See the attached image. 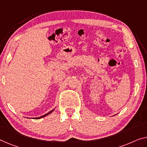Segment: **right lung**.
<instances>
[{
	"label": "right lung",
	"instance_id": "add662e5",
	"mask_svg": "<svg viewBox=\"0 0 147 147\" xmlns=\"http://www.w3.org/2000/svg\"><path fill=\"white\" fill-rule=\"evenodd\" d=\"M54 110H55V109H53V110H51V111H50V112H48V113H47V114H45V115H43V116H40V117H38V118H35V119H40V118H44V117H45V116H47V115H49V114H51V113H52V112H53V111H54Z\"/></svg>",
	"mask_w": 147,
	"mask_h": 147
}]
</instances>
